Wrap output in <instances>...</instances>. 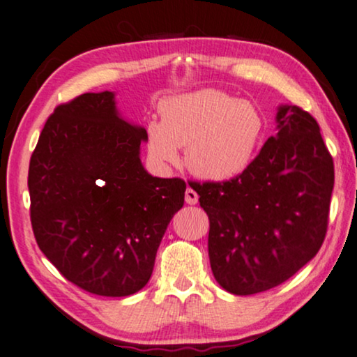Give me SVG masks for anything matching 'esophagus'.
Masks as SVG:
<instances>
[{
	"label": "esophagus",
	"instance_id": "1",
	"mask_svg": "<svg viewBox=\"0 0 357 357\" xmlns=\"http://www.w3.org/2000/svg\"><path fill=\"white\" fill-rule=\"evenodd\" d=\"M197 197H199V196H197V192L192 190V188L188 186L186 188V192H184V201H186L188 204H196L197 203Z\"/></svg>",
	"mask_w": 357,
	"mask_h": 357
}]
</instances>
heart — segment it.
<instances>
[{"instance_id":"heart-1","label":"heart","mask_w":357,"mask_h":357,"mask_svg":"<svg viewBox=\"0 0 357 357\" xmlns=\"http://www.w3.org/2000/svg\"><path fill=\"white\" fill-rule=\"evenodd\" d=\"M263 132V118L251 102L216 89L184 94L162 102L161 123L148 126V149L158 161L174 162L186 146L191 173L211 181L246 169Z\"/></svg>"}]
</instances>
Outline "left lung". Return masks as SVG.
Segmentation results:
<instances>
[{"label": "left lung", "instance_id": "left-lung-1", "mask_svg": "<svg viewBox=\"0 0 357 357\" xmlns=\"http://www.w3.org/2000/svg\"><path fill=\"white\" fill-rule=\"evenodd\" d=\"M271 136L246 169L226 181H188L209 218L208 251L220 286L263 293L294 276L323 246L334 162L319 124L281 106Z\"/></svg>", "mask_w": 357, "mask_h": 357}]
</instances>
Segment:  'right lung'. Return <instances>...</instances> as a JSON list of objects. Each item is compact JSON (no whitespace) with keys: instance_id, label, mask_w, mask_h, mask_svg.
Masks as SVG:
<instances>
[{"instance_id":"1","label":"right lung","mask_w":357,"mask_h":357,"mask_svg":"<svg viewBox=\"0 0 357 357\" xmlns=\"http://www.w3.org/2000/svg\"><path fill=\"white\" fill-rule=\"evenodd\" d=\"M148 139L116 113L111 91L56 106L29 160V216L40 249L86 293L121 298L146 286L156 251L183 208L181 178H153Z\"/></svg>"}]
</instances>
